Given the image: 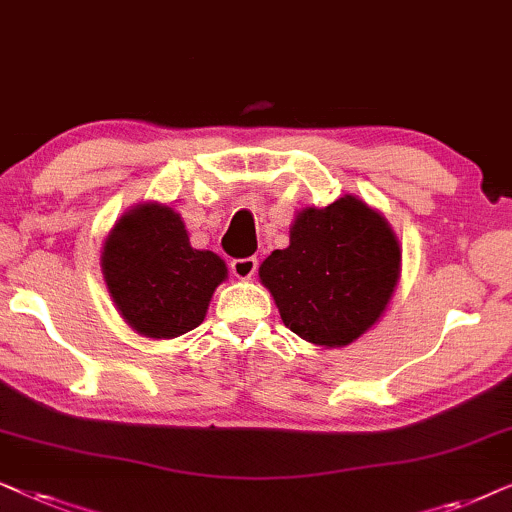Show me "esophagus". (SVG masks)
<instances>
[{
    "label": "esophagus",
    "instance_id": "1",
    "mask_svg": "<svg viewBox=\"0 0 512 512\" xmlns=\"http://www.w3.org/2000/svg\"><path fill=\"white\" fill-rule=\"evenodd\" d=\"M257 271V260L255 257H243V260L231 262V274H234L238 281H250Z\"/></svg>",
    "mask_w": 512,
    "mask_h": 512
}]
</instances>
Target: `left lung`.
<instances>
[{
  "label": "left lung",
  "mask_w": 512,
  "mask_h": 512,
  "mask_svg": "<svg viewBox=\"0 0 512 512\" xmlns=\"http://www.w3.org/2000/svg\"><path fill=\"white\" fill-rule=\"evenodd\" d=\"M403 248L391 224L363 199L344 194L325 208H302L290 245L260 267L285 327L306 342L339 349L384 316L400 281Z\"/></svg>",
  "instance_id": "left-lung-1"
}]
</instances>
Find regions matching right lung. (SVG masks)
<instances>
[{
    "instance_id": "add662e5",
    "label": "right lung",
    "mask_w": 512,
    "mask_h": 512,
    "mask_svg": "<svg viewBox=\"0 0 512 512\" xmlns=\"http://www.w3.org/2000/svg\"><path fill=\"white\" fill-rule=\"evenodd\" d=\"M100 269L121 318L147 339H173L206 318L227 264L196 250L180 213L166 203L128 208L102 243Z\"/></svg>"
}]
</instances>
